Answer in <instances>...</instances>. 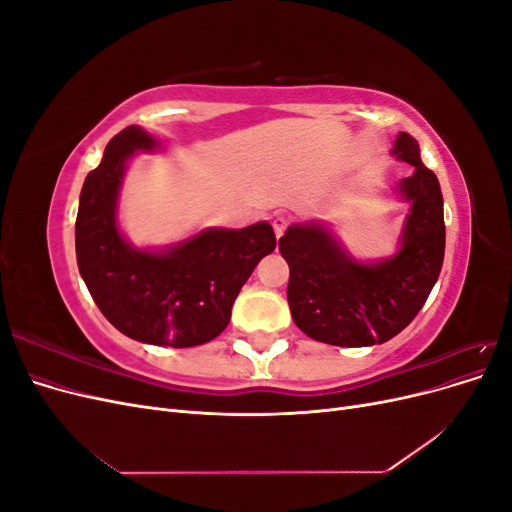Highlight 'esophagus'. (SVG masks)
<instances>
[{
	"instance_id": "obj_1",
	"label": "esophagus",
	"mask_w": 512,
	"mask_h": 512,
	"mask_svg": "<svg viewBox=\"0 0 512 512\" xmlns=\"http://www.w3.org/2000/svg\"><path fill=\"white\" fill-rule=\"evenodd\" d=\"M286 226H288V218H286V215H275V218H273V230H275V237H277V239H280V237L284 235Z\"/></svg>"
}]
</instances>
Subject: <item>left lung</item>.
I'll return each instance as SVG.
<instances>
[{"label":"left lung","mask_w":512,"mask_h":512,"mask_svg":"<svg viewBox=\"0 0 512 512\" xmlns=\"http://www.w3.org/2000/svg\"><path fill=\"white\" fill-rule=\"evenodd\" d=\"M391 156L414 168L395 188L410 211L393 256L356 260L318 220L292 224L280 239L290 267L292 320L316 342L344 348L389 342L421 312L438 282L446 243L438 177L408 132L397 134Z\"/></svg>","instance_id":"8db88e82"}]
</instances>
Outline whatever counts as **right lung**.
I'll return each mask as SVG.
<instances>
[{
    "instance_id": "add662e5",
    "label": "right lung",
    "mask_w": 512,
    "mask_h": 512,
    "mask_svg": "<svg viewBox=\"0 0 512 512\" xmlns=\"http://www.w3.org/2000/svg\"><path fill=\"white\" fill-rule=\"evenodd\" d=\"M162 141L141 126L111 138L87 175L76 215V262L89 294L117 331L151 346L192 348L218 337L258 262L275 250L269 222L205 228L166 247H136L119 228L128 162Z\"/></svg>"
}]
</instances>
